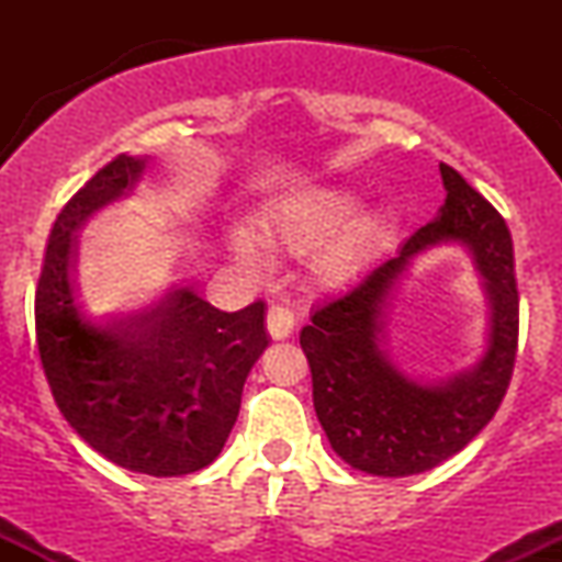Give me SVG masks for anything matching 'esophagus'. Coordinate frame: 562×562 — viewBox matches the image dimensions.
<instances>
[{
  "instance_id": "1",
  "label": "esophagus",
  "mask_w": 562,
  "mask_h": 562,
  "mask_svg": "<svg viewBox=\"0 0 562 562\" xmlns=\"http://www.w3.org/2000/svg\"><path fill=\"white\" fill-rule=\"evenodd\" d=\"M267 327H269V335H272L274 340L288 338L295 327L293 312H290L288 306H282V303H272L267 312Z\"/></svg>"
}]
</instances>
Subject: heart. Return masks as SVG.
Wrapping results in <instances>:
<instances>
[{"instance_id": "heart-1", "label": "heart", "mask_w": 562, "mask_h": 562, "mask_svg": "<svg viewBox=\"0 0 562 562\" xmlns=\"http://www.w3.org/2000/svg\"><path fill=\"white\" fill-rule=\"evenodd\" d=\"M357 211V200L348 192H317V195L288 205L285 211L267 218L261 224V240L269 248H312L330 237L335 229L344 227ZM383 232V218L367 216L359 218L353 227H348L344 237H338L325 254V269L333 274H344L370 254V248ZM235 256L248 267H261V245L248 229H237L232 235Z\"/></svg>"}]
</instances>
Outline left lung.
<instances>
[{
	"mask_svg": "<svg viewBox=\"0 0 562 562\" xmlns=\"http://www.w3.org/2000/svg\"><path fill=\"white\" fill-rule=\"evenodd\" d=\"M441 214L346 293L319 303L301 348L312 370L314 409L330 447L348 465L385 479L425 473L465 449L505 398L518 351V285L505 218L451 166L441 164ZM468 244L493 303L487 357L438 386L406 379L379 348L384 306L397 277L428 244Z\"/></svg>",
	"mask_w": 562,
	"mask_h": 562,
	"instance_id": "1",
	"label": "left lung"
}]
</instances>
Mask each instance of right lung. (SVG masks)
Wrapping results in <instances>:
<instances>
[{
    "mask_svg": "<svg viewBox=\"0 0 562 562\" xmlns=\"http://www.w3.org/2000/svg\"><path fill=\"white\" fill-rule=\"evenodd\" d=\"M142 169V158L115 156L60 211L36 285V344L70 428L115 465L171 479L216 460L269 338L263 301L227 314L190 288L132 319L81 312L76 229L132 190Z\"/></svg>",
    "mask_w": 562,
    "mask_h": 562,
    "instance_id": "right-lung-1",
    "label": "right lung"
}]
</instances>
